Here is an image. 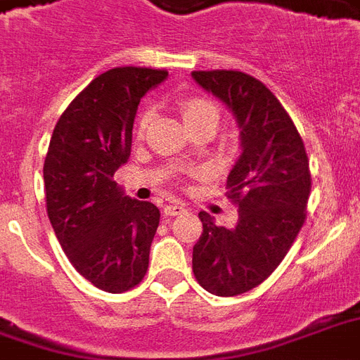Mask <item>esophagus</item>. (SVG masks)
<instances>
[{"label": "esophagus", "mask_w": 360, "mask_h": 360, "mask_svg": "<svg viewBox=\"0 0 360 360\" xmlns=\"http://www.w3.org/2000/svg\"><path fill=\"white\" fill-rule=\"evenodd\" d=\"M185 211H186L185 205L168 204V205H164V210H162V213H164V217H177V215H183Z\"/></svg>", "instance_id": "1"}]
</instances>
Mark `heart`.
I'll return each mask as SVG.
<instances>
[{"label": "heart", "mask_w": 360, "mask_h": 360, "mask_svg": "<svg viewBox=\"0 0 360 360\" xmlns=\"http://www.w3.org/2000/svg\"><path fill=\"white\" fill-rule=\"evenodd\" d=\"M179 111L183 115V119H185L186 124H191L194 120L202 119L205 115L210 113H217V105L213 101L205 100V98H200V96H185V98H181L179 100ZM150 119H153V109L150 107H145L143 111L139 113L136 122V134L137 136H141L145 130H147V126H149Z\"/></svg>", "instance_id": "b5f03b06"}]
</instances>
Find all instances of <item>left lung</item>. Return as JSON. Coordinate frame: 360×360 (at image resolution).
Here are the masks:
<instances>
[{
	"mask_svg": "<svg viewBox=\"0 0 360 360\" xmlns=\"http://www.w3.org/2000/svg\"><path fill=\"white\" fill-rule=\"evenodd\" d=\"M192 77L230 107L243 147L226 179L238 223L219 226L200 213L204 230L192 249V271L211 295H243L270 278L306 223L309 160L295 122L264 82L234 70Z\"/></svg>",
	"mask_w": 360,
	"mask_h": 360,
	"instance_id": "8db88e82",
	"label": "left lung"
}]
</instances>
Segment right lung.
<instances>
[{
  "instance_id": "1",
  "label": "right lung",
  "mask_w": 360,
  "mask_h": 360,
  "mask_svg": "<svg viewBox=\"0 0 360 360\" xmlns=\"http://www.w3.org/2000/svg\"><path fill=\"white\" fill-rule=\"evenodd\" d=\"M166 70L113 68L71 101L52 131L43 166L46 213L82 278L105 292L141 283L160 211L122 194L115 172L128 160L139 101Z\"/></svg>"
}]
</instances>
